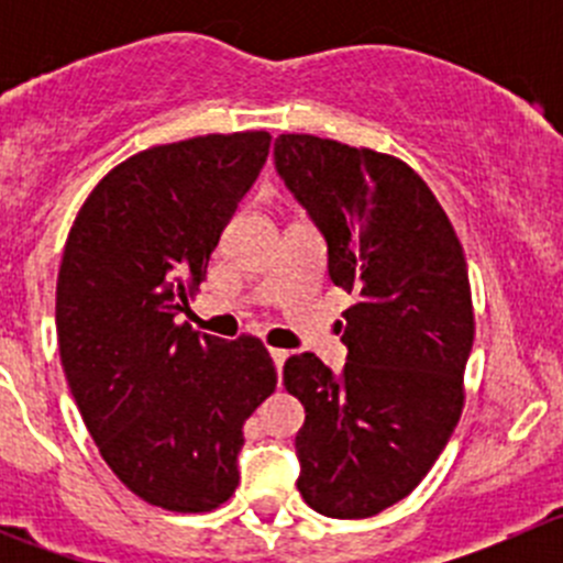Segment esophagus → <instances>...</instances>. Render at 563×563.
Segmentation results:
<instances>
[{
  "label": "esophagus",
  "instance_id": "1",
  "mask_svg": "<svg viewBox=\"0 0 563 563\" xmlns=\"http://www.w3.org/2000/svg\"><path fill=\"white\" fill-rule=\"evenodd\" d=\"M269 356H272V362H275L277 373H280L283 365H286V360H288V351H283V349H269Z\"/></svg>",
  "mask_w": 563,
  "mask_h": 563
}]
</instances>
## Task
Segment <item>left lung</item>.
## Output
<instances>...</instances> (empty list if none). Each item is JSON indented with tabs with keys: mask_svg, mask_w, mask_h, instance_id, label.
I'll list each match as a JSON object with an SVG mask.
<instances>
[{
	"mask_svg": "<svg viewBox=\"0 0 563 563\" xmlns=\"http://www.w3.org/2000/svg\"><path fill=\"white\" fill-rule=\"evenodd\" d=\"M275 168L327 240L332 283L356 294L343 373L308 351L283 367L305 406L297 487L327 518H373L424 479L463 411L474 345L465 255L430 187L397 157L283 133Z\"/></svg>",
	"mask_w": 563,
	"mask_h": 563,
	"instance_id": "left-lung-1",
	"label": "left lung"
}]
</instances>
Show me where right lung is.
Segmentation results:
<instances>
[{"label": "right lung", "instance_id": "add662e5", "mask_svg": "<svg viewBox=\"0 0 563 563\" xmlns=\"http://www.w3.org/2000/svg\"><path fill=\"white\" fill-rule=\"evenodd\" d=\"M269 141L212 133L128 157L89 192L62 255L56 338L78 411L119 482L168 512L234 496L242 428L277 384L258 338L174 321Z\"/></svg>", "mask_w": 563, "mask_h": 563}]
</instances>
